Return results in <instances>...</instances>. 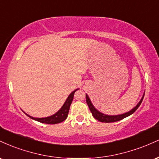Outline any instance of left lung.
I'll list each match as a JSON object with an SVG mask.
<instances>
[{
    "instance_id": "left-lung-1",
    "label": "left lung",
    "mask_w": 159,
    "mask_h": 159,
    "mask_svg": "<svg viewBox=\"0 0 159 159\" xmlns=\"http://www.w3.org/2000/svg\"><path fill=\"white\" fill-rule=\"evenodd\" d=\"M144 97V95L143 96V97L141 98L140 101L138 103V105H136L134 108L132 109L131 111H129V112L125 113V114H119V115H107L105 114H102V113L99 112L97 109L93 105L92 102H91L90 98L89 96L86 94V100H87V104L88 105L89 108L92 113L93 116L96 120H98L100 122H102V123H114V122H116V121H120V120L124 119V118L127 117V116H130L131 114H132L133 113L135 112V111L138 108V107L140 106V104H141L142 101H143V98Z\"/></svg>"
}]
</instances>
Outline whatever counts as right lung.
<instances>
[{
  "mask_svg": "<svg viewBox=\"0 0 159 159\" xmlns=\"http://www.w3.org/2000/svg\"><path fill=\"white\" fill-rule=\"evenodd\" d=\"M78 89H76L75 90H74L73 92L69 94V96L67 98V99L66 100L65 103L63 104V105L62 106V107L60 109L56 114L52 115L50 116H47V117H44V118H36V117H33V116H30V115L27 114V116H28L29 117L31 118V119L36 120V121L40 122V123H46V124H57V123H62L63 121L67 118V116H68L69 114V107H70L71 104H72V100H73V97H74V94L75 93L76 90H78Z\"/></svg>",
  "mask_w": 159,
  "mask_h": 159,
  "instance_id": "add662e5",
  "label": "right lung"
}]
</instances>
